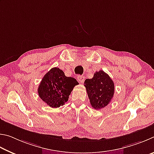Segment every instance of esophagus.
Instances as JSON below:
<instances>
[{
  "label": "esophagus",
  "instance_id": "esophagus-1",
  "mask_svg": "<svg viewBox=\"0 0 154 154\" xmlns=\"http://www.w3.org/2000/svg\"><path fill=\"white\" fill-rule=\"evenodd\" d=\"M78 80H79V82H80V83H83L84 82V81H85V77L83 76V75H79V76H78Z\"/></svg>",
  "mask_w": 154,
  "mask_h": 154
}]
</instances>
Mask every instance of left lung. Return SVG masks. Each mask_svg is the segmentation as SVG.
Masks as SVG:
<instances>
[{
    "label": "left lung",
    "instance_id": "1",
    "mask_svg": "<svg viewBox=\"0 0 154 154\" xmlns=\"http://www.w3.org/2000/svg\"><path fill=\"white\" fill-rule=\"evenodd\" d=\"M85 87L91 106L95 109L107 106L114 95V83L103 70L95 72L93 79H86Z\"/></svg>",
    "mask_w": 154,
    "mask_h": 154
}]
</instances>
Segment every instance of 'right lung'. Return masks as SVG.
Here are the masks:
<instances>
[{
	"mask_svg": "<svg viewBox=\"0 0 154 154\" xmlns=\"http://www.w3.org/2000/svg\"><path fill=\"white\" fill-rule=\"evenodd\" d=\"M79 82L74 78L67 77L58 67L51 69L40 82L38 88L40 98L53 108L63 106L70 93Z\"/></svg>",
	"mask_w": 154,
	"mask_h": 154,
	"instance_id": "add662e5",
	"label": "right lung"
}]
</instances>
